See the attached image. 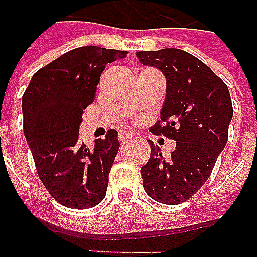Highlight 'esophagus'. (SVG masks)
<instances>
[{
    "label": "esophagus",
    "instance_id": "34e87169",
    "mask_svg": "<svg viewBox=\"0 0 257 257\" xmlns=\"http://www.w3.org/2000/svg\"><path fill=\"white\" fill-rule=\"evenodd\" d=\"M131 138H133V136L128 134V133H124V131H120V133H119V141H121V142H124V141H130Z\"/></svg>",
    "mask_w": 257,
    "mask_h": 257
}]
</instances>
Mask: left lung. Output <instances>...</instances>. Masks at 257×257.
I'll return each mask as SVG.
<instances>
[{
    "instance_id": "8db88e82",
    "label": "left lung",
    "mask_w": 257,
    "mask_h": 257,
    "mask_svg": "<svg viewBox=\"0 0 257 257\" xmlns=\"http://www.w3.org/2000/svg\"><path fill=\"white\" fill-rule=\"evenodd\" d=\"M136 55L167 80L163 124L158 121L152 131L176 141L168 157L149 141L150 158L141 168L144 188L160 203L179 204L200 190L225 149L233 117L230 93L207 65L187 51L163 48Z\"/></svg>"
}]
</instances>
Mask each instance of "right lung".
<instances>
[{"label": "right lung", "mask_w": 257, "mask_h": 257, "mask_svg": "<svg viewBox=\"0 0 257 257\" xmlns=\"http://www.w3.org/2000/svg\"><path fill=\"white\" fill-rule=\"evenodd\" d=\"M127 51L84 46L38 70L23 94V128L40 180L58 203L90 209L105 198L108 175L119 150L117 131L80 142L82 113L94 101L108 63Z\"/></svg>", "instance_id": "1"}]
</instances>
